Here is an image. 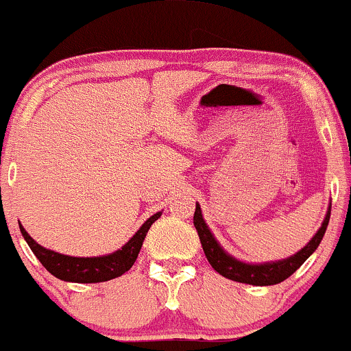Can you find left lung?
<instances>
[{
	"mask_svg": "<svg viewBox=\"0 0 351 351\" xmlns=\"http://www.w3.org/2000/svg\"><path fill=\"white\" fill-rule=\"evenodd\" d=\"M330 215L331 206L328 208L326 218H324L321 228L317 230V233L314 234L313 240H311L301 252H298V254L289 256V258L285 260H279V262L272 263H260V265H252V263L240 262V260L230 256L221 247H219V243L215 240V237H213L211 231L206 226L204 219H202L199 204H196V211H194V226H196L197 234H199L206 258H208V262L211 263V267L219 274V276L231 280H237V282L241 284L274 285L282 282L287 277H291L292 274L309 258L311 254L319 247L321 240H323L324 233H326L328 223H330Z\"/></svg>",
	"mask_w": 351,
	"mask_h": 351,
	"instance_id": "1",
	"label": "left lung"
}]
</instances>
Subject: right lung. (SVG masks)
<instances>
[{
  "mask_svg": "<svg viewBox=\"0 0 351 351\" xmlns=\"http://www.w3.org/2000/svg\"><path fill=\"white\" fill-rule=\"evenodd\" d=\"M162 213L150 216L142 228L133 234L132 240L125 243L120 250L114 254L104 255V256H69L57 254V252L47 250V248L40 247L30 234L25 231L23 226L20 225V231L23 238L27 240L28 247L34 252L35 256L40 260V263L49 270L52 276L57 279L66 280V282H79V284H93V282H104V280H111L114 277H120L125 272L132 269L135 263L136 256L140 254L143 240L147 237V231L150 230L152 223L157 221L160 218Z\"/></svg>",
  "mask_w": 351,
  "mask_h": 351,
  "instance_id": "obj_1",
  "label": "right lung"
}]
</instances>
